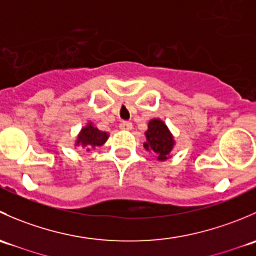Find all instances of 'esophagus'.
<instances>
[{"mask_svg":"<svg viewBox=\"0 0 256 256\" xmlns=\"http://www.w3.org/2000/svg\"><path fill=\"white\" fill-rule=\"evenodd\" d=\"M118 128H120L121 130H131V128H132V124H131L130 121H121Z\"/></svg>","mask_w":256,"mask_h":256,"instance_id":"esophagus-1","label":"esophagus"}]
</instances>
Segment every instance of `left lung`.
Here are the masks:
<instances>
[{"label": "left lung", "mask_w": 256, "mask_h": 256, "mask_svg": "<svg viewBox=\"0 0 256 256\" xmlns=\"http://www.w3.org/2000/svg\"><path fill=\"white\" fill-rule=\"evenodd\" d=\"M144 135L147 141L144 144V147L147 151H154L160 161L168 158L170 154L174 150V140L164 121L160 118H152L148 122V128Z\"/></svg>", "instance_id": "obj_1"}]
</instances>
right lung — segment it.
<instances>
[{
	"instance_id": "1",
	"label": "right lung",
	"mask_w": 256,
	"mask_h": 256,
	"mask_svg": "<svg viewBox=\"0 0 256 256\" xmlns=\"http://www.w3.org/2000/svg\"><path fill=\"white\" fill-rule=\"evenodd\" d=\"M108 138H109V135L106 132H102V131L98 130L92 124H88V126L82 128V131H80L76 144V146L80 144L82 147H86V151H89V147L94 148V147L102 146V144H105Z\"/></svg>"
}]
</instances>
